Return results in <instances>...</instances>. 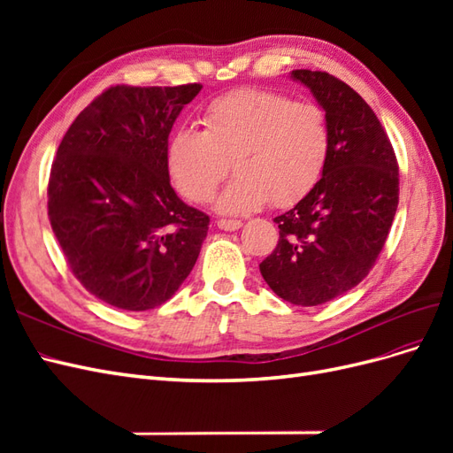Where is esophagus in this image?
<instances>
[{
    "label": "esophagus",
    "instance_id": "1",
    "mask_svg": "<svg viewBox=\"0 0 453 453\" xmlns=\"http://www.w3.org/2000/svg\"><path fill=\"white\" fill-rule=\"evenodd\" d=\"M217 226L221 228V230L232 232V230H238L242 226V221H236V219H219Z\"/></svg>",
    "mask_w": 453,
    "mask_h": 453
}]
</instances>
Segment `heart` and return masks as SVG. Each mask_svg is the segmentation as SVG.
<instances>
[{"mask_svg":"<svg viewBox=\"0 0 453 453\" xmlns=\"http://www.w3.org/2000/svg\"><path fill=\"white\" fill-rule=\"evenodd\" d=\"M203 130H175L166 166L175 188L196 203L210 202L232 168L236 177L217 210L243 215L270 200L289 208L318 185L331 150L323 109L289 96L242 88L213 100L202 115Z\"/></svg>","mask_w":453,"mask_h":453,"instance_id":"heart-1","label":"heart"}]
</instances>
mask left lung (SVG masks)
<instances>
[{
  "label": "left lung",
  "instance_id": "1",
  "mask_svg": "<svg viewBox=\"0 0 453 453\" xmlns=\"http://www.w3.org/2000/svg\"><path fill=\"white\" fill-rule=\"evenodd\" d=\"M323 107L331 150L318 181L273 219L280 240L260 273L295 306H319L359 285L388 240L399 203V164L370 105L344 81L295 70Z\"/></svg>",
  "mask_w": 453,
  "mask_h": 453
}]
</instances>
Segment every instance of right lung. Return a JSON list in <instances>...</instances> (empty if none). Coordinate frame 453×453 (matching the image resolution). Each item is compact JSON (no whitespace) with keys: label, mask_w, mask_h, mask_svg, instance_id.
Listing matches in <instances>:
<instances>
[{"label":"right lung","mask_w":453,"mask_h":453,"mask_svg":"<svg viewBox=\"0 0 453 453\" xmlns=\"http://www.w3.org/2000/svg\"><path fill=\"white\" fill-rule=\"evenodd\" d=\"M202 85L102 92L67 128L49 177V219L73 276L128 311L170 300L193 270L210 217L170 185L168 135Z\"/></svg>","instance_id":"obj_1"}]
</instances>
